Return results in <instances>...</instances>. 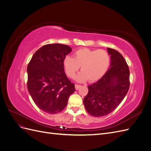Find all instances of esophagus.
Listing matches in <instances>:
<instances>
[{"label": "esophagus", "instance_id": "34e87169", "mask_svg": "<svg viewBox=\"0 0 151 151\" xmlns=\"http://www.w3.org/2000/svg\"><path fill=\"white\" fill-rule=\"evenodd\" d=\"M81 86V85H79V84H76V85H75V88H76V90L79 89V88H80Z\"/></svg>", "mask_w": 151, "mask_h": 151}]
</instances>
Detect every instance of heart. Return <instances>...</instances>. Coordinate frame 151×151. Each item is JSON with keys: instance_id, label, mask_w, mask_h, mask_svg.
I'll return each mask as SVG.
<instances>
[{"instance_id": "obj_1", "label": "heart", "mask_w": 151, "mask_h": 151, "mask_svg": "<svg viewBox=\"0 0 151 151\" xmlns=\"http://www.w3.org/2000/svg\"><path fill=\"white\" fill-rule=\"evenodd\" d=\"M110 62V56L106 50L83 48L76 50L74 58L65 57L63 64L67 75L70 78H74L81 67L82 72L77 76V80L94 82L106 74Z\"/></svg>"}]
</instances>
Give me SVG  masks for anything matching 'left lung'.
<instances>
[{
  "instance_id": "1",
  "label": "left lung",
  "mask_w": 151,
  "mask_h": 151,
  "mask_svg": "<svg viewBox=\"0 0 151 151\" xmlns=\"http://www.w3.org/2000/svg\"><path fill=\"white\" fill-rule=\"evenodd\" d=\"M107 50L111 55V67L96 83L88 86V93L84 99L87 111L96 117L115 110L130 87V70L124 58L115 50Z\"/></svg>"
}]
</instances>
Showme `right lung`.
Instances as JSON below:
<instances>
[{"mask_svg":"<svg viewBox=\"0 0 151 151\" xmlns=\"http://www.w3.org/2000/svg\"><path fill=\"white\" fill-rule=\"evenodd\" d=\"M71 51L68 45H45L34 53L28 63L27 87L36 106L45 112L62 111L76 91L63 64L65 55Z\"/></svg>","mask_w":151,"mask_h":151,"instance_id":"1","label":"right lung"}]
</instances>
